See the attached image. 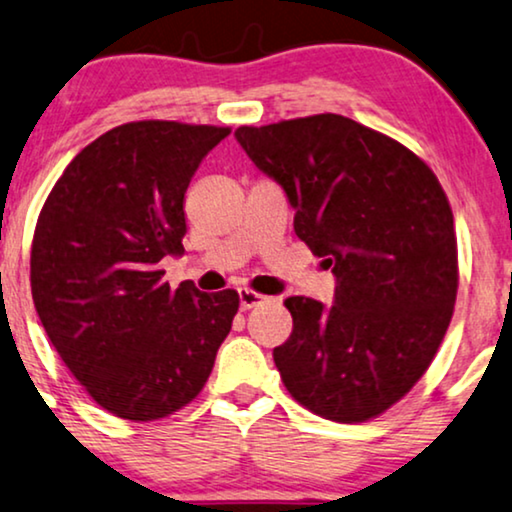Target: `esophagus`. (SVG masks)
I'll list each match as a JSON object with an SVG mask.
<instances>
[{"label":"esophagus","instance_id":"esophagus-1","mask_svg":"<svg viewBox=\"0 0 512 512\" xmlns=\"http://www.w3.org/2000/svg\"><path fill=\"white\" fill-rule=\"evenodd\" d=\"M238 299H241V309L248 311V309H255V306L264 304L269 297H264V295H260V292H255L250 288H241L238 290Z\"/></svg>","mask_w":512,"mask_h":512}]
</instances>
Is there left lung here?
<instances>
[{
  "mask_svg": "<svg viewBox=\"0 0 512 512\" xmlns=\"http://www.w3.org/2000/svg\"><path fill=\"white\" fill-rule=\"evenodd\" d=\"M295 208V234L337 276L335 304L288 297L274 360L299 405L363 424L398 403L438 353L459 290L454 215L412 149L342 114L236 128Z\"/></svg>",
  "mask_w": 512,
  "mask_h": 512,
  "instance_id": "left-lung-1",
  "label": "left lung"
}]
</instances>
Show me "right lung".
Instances as JSON below:
<instances>
[{"label": "right lung", "mask_w": 512, "mask_h": 512, "mask_svg": "<svg viewBox=\"0 0 512 512\" xmlns=\"http://www.w3.org/2000/svg\"><path fill=\"white\" fill-rule=\"evenodd\" d=\"M229 126L131 121L86 145L44 201L30 285L46 335L102 410L156 421L192 403L238 311V292L173 290L185 192Z\"/></svg>", "instance_id": "add662e5"}]
</instances>
